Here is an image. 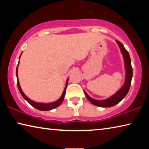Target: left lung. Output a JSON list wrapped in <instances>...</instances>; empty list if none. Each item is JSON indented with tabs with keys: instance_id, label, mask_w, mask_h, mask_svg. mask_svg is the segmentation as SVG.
<instances>
[{
	"instance_id": "8db88e82",
	"label": "left lung",
	"mask_w": 149,
	"mask_h": 149,
	"mask_svg": "<svg viewBox=\"0 0 149 149\" xmlns=\"http://www.w3.org/2000/svg\"><path fill=\"white\" fill-rule=\"evenodd\" d=\"M116 42L119 46L121 52L123 55V60H124V65L125 70V82L121 89L115 93L114 95L111 96L108 99L104 100H95L93 98L90 97L87 94V93L84 91L85 95L86 96L87 99L91 104L100 107H113L119 103L126 95H127L132 83V79L133 76V69L131 64V58L129 54V52L125 49L123 45L120 41H116Z\"/></svg>"
}]
</instances>
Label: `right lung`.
Segmentation results:
<instances>
[{"instance_id": "obj_1", "label": "right lung", "mask_w": 149, "mask_h": 149, "mask_svg": "<svg viewBox=\"0 0 149 149\" xmlns=\"http://www.w3.org/2000/svg\"><path fill=\"white\" fill-rule=\"evenodd\" d=\"M21 54H20L19 58H19H20V56H21ZM19 65V62H18V64H17V66H18ZM16 68V77H17V87H18V89L19 91V93H21V95L22 97H24V99L25 100H26L27 102H28L30 104H31L32 107H33L34 108H36V109L39 110H41V111H47V110H52L54 109V108H56L58 107H59V106L62 104V102H63V100H64V96H65V91H66V88H67V85H68V79H67L66 81V84H65V87L64 88V91H63V93L61 97L59 99H58L57 100L54 102H50V103H41V102H36L33 101V100H31L30 99H29L28 97H27V96L24 94V92L22 91V90L21 89V87H20V85H19V80H18V76H17V69H18V68Z\"/></svg>"}]
</instances>
